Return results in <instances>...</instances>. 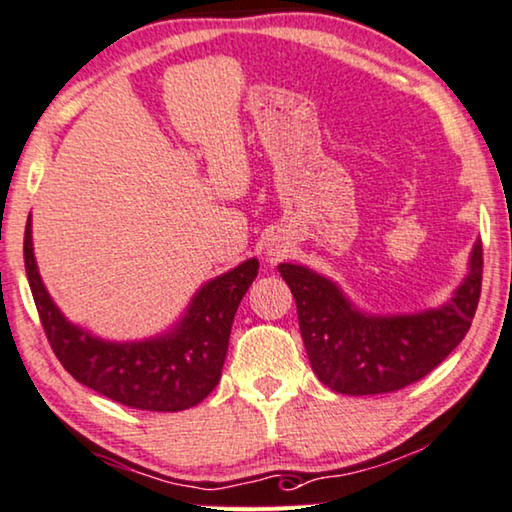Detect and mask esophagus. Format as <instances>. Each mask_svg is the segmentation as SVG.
<instances>
[{
	"label": "esophagus",
	"instance_id": "1",
	"mask_svg": "<svg viewBox=\"0 0 512 512\" xmlns=\"http://www.w3.org/2000/svg\"><path fill=\"white\" fill-rule=\"evenodd\" d=\"M269 257H276V253H273V250H269V253H266Z\"/></svg>",
	"mask_w": 512,
	"mask_h": 512
}]
</instances>
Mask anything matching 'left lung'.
<instances>
[{"instance_id":"obj_1","label":"left lung","mask_w":512,"mask_h":512,"mask_svg":"<svg viewBox=\"0 0 512 512\" xmlns=\"http://www.w3.org/2000/svg\"><path fill=\"white\" fill-rule=\"evenodd\" d=\"M278 271L294 294L317 379L342 395H379L423 379L464 340L480 299L483 246L476 239L451 299L398 315L358 308L338 282L303 264L282 262Z\"/></svg>"}]
</instances>
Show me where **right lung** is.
I'll use <instances>...</instances> for the list:
<instances>
[{
    "label": "right lung",
    "mask_w": 512,
    "mask_h": 512,
    "mask_svg": "<svg viewBox=\"0 0 512 512\" xmlns=\"http://www.w3.org/2000/svg\"><path fill=\"white\" fill-rule=\"evenodd\" d=\"M25 271L52 352L82 386L142 411H183L218 386L236 308L257 278L250 257L193 294L170 329L142 340H108L68 319L38 273L32 213L25 227Z\"/></svg>",
    "instance_id": "right-lung-1"
}]
</instances>
